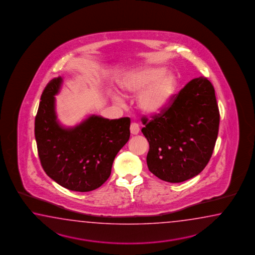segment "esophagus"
I'll list each match as a JSON object with an SVG mask.
<instances>
[{
    "instance_id": "obj_1",
    "label": "esophagus",
    "mask_w": 255,
    "mask_h": 255,
    "mask_svg": "<svg viewBox=\"0 0 255 255\" xmlns=\"http://www.w3.org/2000/svg\"><path fill=\"white\" fill-rule=\"evenodd\" d=\"M130 132L132 135H137L139 132V126L135 123H132L130 125Z\"/></svg>"
}]
</instances>
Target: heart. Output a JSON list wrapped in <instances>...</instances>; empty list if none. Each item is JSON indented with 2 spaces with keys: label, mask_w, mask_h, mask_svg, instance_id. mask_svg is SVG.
<instances>
[{
  "label": "heart",
  "mask_w": 255,
  "mask_h": 255,
  "mask_svg": "<svg viewBox=\"0 0 255 255\" xmlns=\"http://www.w3.org/2000/svg\"><path fill=\"white\" fill-rule=\"evenodd\" d=\"M177 87V78L162 67H144L128 73L120 84L125 96L135 95L136 106L146 114L161 111L172 98ZM120 102V98H116Z\"/></svg>",
  "instance_id": "1"
}]
</instances>
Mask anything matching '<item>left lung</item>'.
<instances>
[{"label": "left lung", "mask_w": 255, "mask_h": 255, "mask_svg": "<svg viewBox=\"0 0 255 255\" xmlns=\"http://www.w3.org/2000/svg\"><path fill=\"white\" fill-rule=\"evenodd\" d=\"M149 143L146 164L151 173L179 183L201 173L216 143L220 112L206 77L192 79L152 120L142 119Z\"/></svg>", "instance_id": "left-lung-1"}]
</instances>
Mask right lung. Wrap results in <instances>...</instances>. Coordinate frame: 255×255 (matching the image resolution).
I'll return each mask as SVG.
<instances>
[{"label":"right lung","instance_id":"add662e5","mask_svg":"<svg viewBox=\"0 0 255 255\" xmlns=\"http://www.w3.org/2000/svg\"><path fill=\"white\" fill-rule=\"evenodd\" d=\"M63 78L43 89L34 121L39 158L45 173L74 191H91L109 179L115 157L128 141L130 119H104L92 115L74 128L60 125L55 98Z\"/></svg>","mask_w":255,"mask_h":255}]
</instances>
